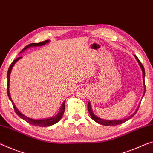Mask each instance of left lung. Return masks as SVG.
Masks as SVG:
<instances>
[{
  "mask_svg": "<svg viewBox=\"0 0 153 153\" xmlns=\"http://www.w3.org/2000/svg\"><path fill=\"white\" fill-rule=\"evenodd\" d=\"M135 57L136 58V59H137V61L138 62V63H139V64L140 65L141 68H142V70L143 79H144V76H145L144 68V66H143L142 63H141V62L140 61L139 59L137 58V56L135 55ZM88 111H89V113H90L91 119H92L93 120H94L95 122H96V123H97L100 124H102V125H105V126H116V125H119V124H123L124 123H125V122L127 121L128 120L131 119V117H132L134 116V115H135L136 113L137 112L138 109H139V107H138L137 109V110H136V111H135V112L134 113L133 115H131V116H129L128 117H126V118H125V119L118 120H102V119H101V118H99V117H98L97 116H96L95 115L93 114V112H92V111H91V105H90V102H89L88 105Z\"/></svg>",
  "mask_w": 153,
  "mask_h": 153,
  "instance_id": "1",
  "label": "left lung"
}]
</instances>
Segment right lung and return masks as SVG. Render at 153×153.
<instances>
[{
  "label": "right lung",
  "mask_w": 153,
  "mask_h": 153,
  "mask_svg": "<svg viewBox=\"0 0 153 153\" xmlns=\"http://www.w3.org/2000/svg\"><path fill=\"white\" fill-rule=\"evenodd\" d=\"M48 42H49V40H45L44 42H39V43L29 44H28L27 46H25V48L22 49V51H21L20 53H22V51H24L25 50V49L29 48V47L40 46H42V45H44V44H46V43H48ZM20 58H22V57H18L17 59H16L14 60L12 63H11V64L10 65V66H9V69H8V72H7V91L8 97H9V99H10V100L11 101V102H12L14 111H15V112L16 113V114H17L18 116L21 117V118H22L26 122H27L28 123L31 124L32 125H35V126H51V125H53V124H55V123H58V122L60 120V119L62 117L63 115V113H64V111H65V102H63V104L62 105V107H61V109H60V111L58 113L57 115H56V116H54V117H49V118L42 119V120H34V119L29 118V117L25 116V115L21 114V113L19 111H18L17 108L16 107L15 105H14V103L13 102L12 100H11L10 94H9V79H10V74H11V70H12V68L13 66V65L15 64L16 62H17V61L19 60Z\"/></svg>",
  "instance_id": "1"
}]
</instances>
